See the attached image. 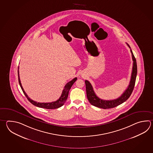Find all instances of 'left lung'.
I'll use <instances>...</instances> for the list:
<instances>
[{"label": "left lung", "mask_w": 153, "mask_h": 153, "mask_svg": "<svg viewBox=\"0 0 153 153\" xmlns=\"http://www.w3.org/2000/svg\"><path fill=\"white\" fill-rule=\"evenodd\" d=\"M128 45V46L131 48L130 46ZM132 58L133 60V67L131 73V79L129 85L128 87V88L125 90V91L123 93L120 97L112 100H104L101 99L99 97H97V95L95 93L93 90V88L92 87L91 84L89 82L85 80V87H86V92H87V97L88 100L89 101V102L93 105L99 108H101L103 109H108L114 108L115 107L119 106V105L124 102L126 100H128L130 97L131 94L132 93V91L134 88L136 76L137 73V66L136 60L134 57V55L132 50L130 49Z\"/></svg>", "instance_id": "1"}]
</instances>
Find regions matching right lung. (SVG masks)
<instances>
[{
	"label": "right lung",
	"instance_id": "add662e5",
	"mask_svg": "<svg viewBox=\"0 0 153 153\" xmlns=\"http://www.w3.org/2000/svg\"><path fill=\"white\" fill-rule=\"evenodd\" d=\"M19 68H18V76H19V84L20 87L22 89V91L23 92L24 94L25 95V97L27 98V99L29 100V101L30 102H31L33 105H34V106H37L38 107H40V108H46V109H56V108H58L64 104L65 102L68 99V95H69V92L70 89H71L72 85L73 84L75 83V81L77 79V77H75L71 81L68 82L67 84H66L64 87V88L62 91V94L61 95V96L59 98L58 100H56V101L54 102H48V103H41V102H36L35 101H33V100L30 99L28 95H27V94L25 93V91H24L23 88L22 87V84L21 83V81H20V78H19Z\"/></svg>",
	"mask_w": 153,
	"mask_h": 153
}]
</instances>
